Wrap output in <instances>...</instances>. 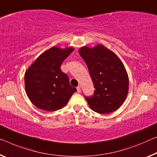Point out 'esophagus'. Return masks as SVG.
Masks as SVG:
<instances>
[{"label":"esophagus","mask_w":157,"mask_h":157,"mask_svg":"<svg viewBox=\"0 0 157 157\" xmlns=\"http://www.w3.org/2000/svg\"><path fill=\"white\" fill-rule=\"evenodd\" d=\"M76 89H77V92H78V93H81V87H80V86H78V87H77Z\"/></svg>","instance_id":"obj_1"}]
</instances>
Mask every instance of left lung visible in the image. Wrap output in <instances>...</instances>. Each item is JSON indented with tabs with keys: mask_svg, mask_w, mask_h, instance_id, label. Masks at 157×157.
Returning <instances> with one entry per match:
<instances>
[{
	"mask_svg": "<svg viewBox=\"0 0 157 157\" xmlns=\"http://www.w3.org/2000/svg\"><path fill=\"white\" fill-rule=\"evenodd\" d=\"M88 66L95 88L92 97H85L89 107L99 114H109L122 105L128 93L129 78L124 64L114 52L102 44L78 49Z\"/></svg>",
	"mask_w": 157,
	"mask_h": 157,
	"instance_id": "obj_1",
	"label": "left lung"
}]
</instances>
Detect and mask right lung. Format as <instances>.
<instances>
[{"instance_id": "obj_1", "label": "right lung", "mask_w": 157, "mask_h": 157, "mask_svg": "<svg viewBox=\"0 0 157 157\" xmlns=\"http://www.w3.org/2000/svg\"><path fill=\"white\" fill-rule=\"evenodd\" d=\"M74 50L73 47L53 46L43 52L26 69L25 85L31 102L39 109L54 112L63 108L76 89L60 69L62 62Z\"/></svg>"}]
</instances>
